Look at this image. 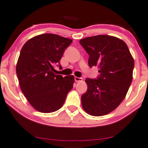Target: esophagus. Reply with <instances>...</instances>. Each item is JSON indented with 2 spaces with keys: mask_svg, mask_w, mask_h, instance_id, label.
I'll return each instance as SVG.
<instances>
[{
  "mask_svg": "<svg viewBox=\"0 0 148 148\" xmlns=\"http://www.w3.org/2000/svg\"><path fill=\"white\" fill-rule=\"evenodd\" d=\"M74 79H75V81H76V82H81L82 80H83V78H79V77H77V76H75V78H74Z\"/></svg>",
  "mask_w": 148,
  "mask_h": 148,
  "instance_id": "34e87169",
  "label": "esophagus"
}]
</instances>
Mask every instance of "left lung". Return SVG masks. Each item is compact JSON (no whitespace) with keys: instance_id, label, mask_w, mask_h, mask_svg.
I'll return each instance as SVG.
<instances>
[{"instance_id":"1","label":"left lung","mask_w":148,"mask_h":148,"mask_svg":"<svg viewBox=\"0 0 148 148\" xmlns=\"http://www.w3.org/2000/svg\"><path fill=\"white\" fill-rule=\"evenodd\" d=\"M80 44L89 55V67L99 68L98 79L87 78V92L82 96V106L92 116L110 113L126 96L132 80L134 59L128 46L117 37L99 35L86 37Z\"/></svg>"}]
</instances>
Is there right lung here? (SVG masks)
Segmentation results:
<instances>
[{
  "instance_id": "add662e5",
  "label": "right lung",
  "mask_w": 148,
  "mask_h": 148,
  "mask_svg": "<svg viewBox=\"0 0 148 148\" xmlns=\"http://www.w3.org/2000/svg\"><path fill=\"white\" fill-rule=\"evenodd\" d=\"M72 42L69 38L44 33L31 38L22 48L16 74L21 91L36 111L48 113L59 110L72 89L74 76L63 77L53 72L54 65Z\"/></svg>"
}]
</instances>
